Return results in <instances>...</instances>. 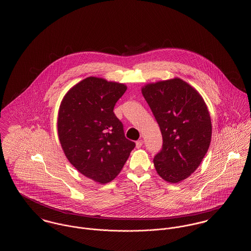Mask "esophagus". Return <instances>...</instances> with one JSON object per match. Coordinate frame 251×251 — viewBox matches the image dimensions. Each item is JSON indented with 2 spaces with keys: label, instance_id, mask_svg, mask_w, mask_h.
Instances as JSON below:
<instances>
[{
  "label": "esophagus",
  "instance_id": "esophagus-1",
  "mask_svg": "<svg viewBox=\"0 0 251 251\" xmlns=\"http://www.w3.org/2000/svg\"><path fill=\"white\" fill-rule=\"evenodd\" d=\"M136 148L137 149H140L142 146H143V141L142 140H138V141H136Z\"/></svg>",
  "mask_w": 251,
  "mask_h": 251
}]
</instances>
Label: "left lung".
I'll return each instance as SVG.
<instances>
[{
  "mask_svg": "<svg viewBox=\"0 0 251 251\" xmlns=\"http://www.w3.org/2000/svg\"><path fill=\"white\" fill-rule=\"evenodd\" d=\"M142 94L163 136L153 159L156 171L168 182H179L199 167L209 149V111L199 92L179 78L147 84Z\"/></svg>",
  "mask_w": 251,
  "mask_h": 251,
  "instance_id": "1",
  "label": "left lung"
}]
</instances>
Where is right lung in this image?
Returning <instances> with one entry per match:
<instances>
[{
	"label": "right lung",
	"instance_id": "add662e5",
	"mask_svg": "<svg viewBox=\"0 0 251 251\" xmlns=\"http://www.w3.org/2000/svg\"><path fill=\"white\" fill-rule=\"evenodd\" d=\"M126 89L125 84L88 77L60 105L57 129L65 155L80 173L100 183L119 175L135 147L114 113Z\"/></svg>",
	"mask_w": 251,
	"mask_h": 251
}]
</instances>
